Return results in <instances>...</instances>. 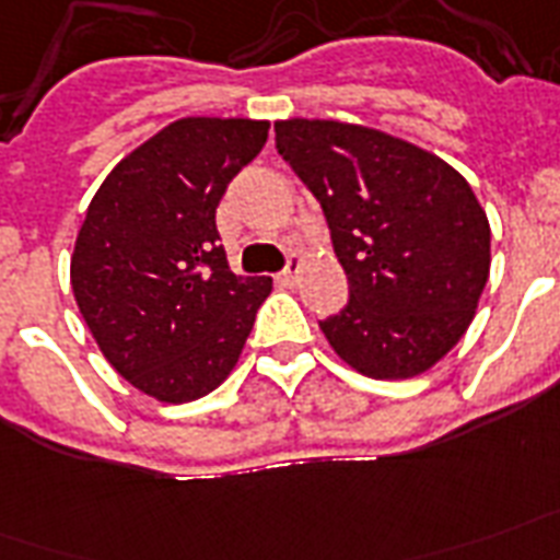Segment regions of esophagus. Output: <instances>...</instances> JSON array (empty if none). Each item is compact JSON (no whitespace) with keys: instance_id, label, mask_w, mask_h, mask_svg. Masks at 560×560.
<instances>
[{"instance_id":"obj_1","label":"esophagus","mask_w":560,"mask_h":560,"mask_svg":"<svg viewBox=\"0 0 560 560\" xmlns=\"http://www.w3.org/2000/svg\"><path fill=\"white\" fill-rule=\"evenodd\" d=\"M301 259H289V268L277 275V283L285 285V289H294V285H301Z\"/></svg>"}]
</instances>
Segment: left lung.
Listing matches in <instances>:
<instances>
[{
  "label": "left lung",
  "instance_id": "obj_1",
  "mask_svg": "<svg viewBox=\"0 0 560 560\" xmlns=\"http://www.w3.org/2000/svg\"><path fill=\"white\" fill-rule=\"evenodd\" d=\"M275 133L348 275V306L320 320L332 350L374 380L429 371L467 332L491 271V228L470 184L362 125L285 119Z\"/></svg>",
  "mask_w": 560,
  "mask_h": 560
}]
</instances>
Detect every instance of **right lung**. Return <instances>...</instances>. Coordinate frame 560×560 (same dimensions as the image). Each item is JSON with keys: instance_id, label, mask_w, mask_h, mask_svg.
Segmentation results:
<instances>
[{"instance_id": "obj_1", "label": "right lung", "mask_w": 560, "mask_h": 560, "mask_svg": "<svg viewBox=\"0 0 560 560\" xmlns=\"http://www.w3.org/2000/svg\"><path fill=\"white\" fill-rule=\"evenodd\" d=\"M268 122L177 119L104 177L72 254V292L104 359L154 400L219 388L271 277H236L215 207L257 158Z\"/></svg>"}]
</instances>
